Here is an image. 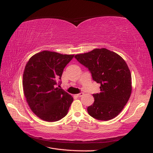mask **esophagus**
<instances>
[{
    "label": "esophagus",
    "instance_id": "obj_1",
    "mask_svg": "<svg viewBox=\"0 0 153 153\" xmlns=\"http://www.w3.org/2000/svg\"><path fill=\"white\" fill-rule=\"evenodd\" d=\"M83 94H84L83 93H80L79 94H77V95H76V96L77 97H82L83 95Z\"/></svg>",
    "mask_w": 153,
    "mask_h": 153
}]
</instances>
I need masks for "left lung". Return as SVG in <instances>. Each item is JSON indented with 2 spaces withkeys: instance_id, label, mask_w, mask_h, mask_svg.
<instances>
[{
  "instance_id": "left-lung-1",
  "label": "left lung",
  "mask_w": 153,
  "mask_h": 153,
  "mask_svg": "<svg viewBox=\"0 0 153 153\" xmlns=\"http://www.w3.org/2000/svg\"><path fill=\"white\" fill-rule=\"evenodd\" d=\"M75 58L87 67L94 81L100 84L99 93L87 112L99 120H112L121 112L130 97L131 76L128 64L119 54L105 48L77 54Z\"/></svg>"
}]
</instances>
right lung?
Returning <instances> with one entry per match:
<instances>
[{
  "label": "right lung",
  "instance_id": "1",
  "mask_svg": "<svg viewBox=\"0 0 153 153\" xmlns=\"http://www.w3.org/2000/svg\"><path fill=\"white\" fill-rule=\"evenodd\" d=\"M74 54L43 51L32 56L23 74V90L27 102L35 115L47 122L66 116L73 97L58 88L64 68Z\"/></svg>",
  "mask_w": 153,
  "mask_h": 153
}]
</instances>
